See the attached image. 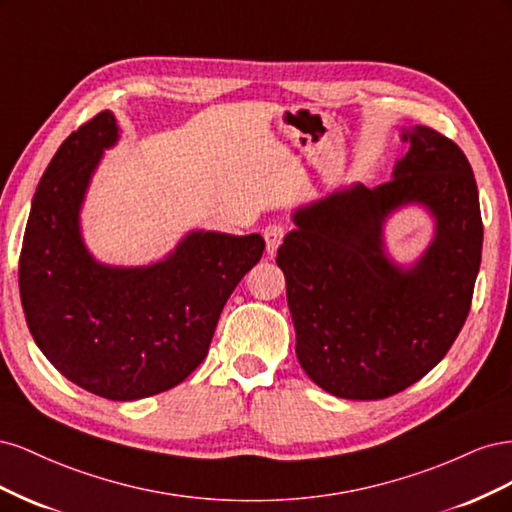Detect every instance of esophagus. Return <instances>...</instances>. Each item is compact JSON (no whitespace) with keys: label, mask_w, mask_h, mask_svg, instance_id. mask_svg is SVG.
I'll list each match as a JSON object with an SVG mask.
<instances>
[{"label":"esophagus","mask_w":512,"mask_h":512,"mask_svg":"<svg viewBox=\"0 0 512 512\" xmlns=\"http://www.w3.org/2000/svg\"><path fill=\"white\" fill-rule=\"evenodd\" d=\"M262 235H265V241H267V254L273 256L286 237V228L282 224H269L265 230H262Z\"/></svg>","instance_id":"esophagus-1"}]
</instances>
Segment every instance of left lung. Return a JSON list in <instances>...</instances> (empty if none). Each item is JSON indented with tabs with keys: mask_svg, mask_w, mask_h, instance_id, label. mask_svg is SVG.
I'll return each mask as SVG.
<instances>
[{
	"mask_svg": "<svg viewBox=\"0 0 512 512\" xmlns=\"http://www.w3.org/2000/svg\"><path fill=\"white\" fill-rule=\"evenodd\" d=\"M404 141L410 151L395 179L297 211V228L277 250L299 363L335 397L369 401L408 389L444 359L470 314L483 250L472 166L433 128L416 126ZM408 202L437 215V239L401 272L379 235L385 215Z\"/></svg>",
	"mask_w": 512,
	"mask_h": 512,
	"instance_id": "8db88e82",
	"label": "left lung"
}]
</instances>
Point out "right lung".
<instances>
[{
  "label": "right lung",
  "instance_id": "obj_1",
  "mask_svg": "<svg viewBox=\"0 0 512 512\" xmlns=\"http://www.w3.org/2000/svg\"><path fill=\"white\" fill-rule=\"evenodd\" d=\"M111 111L72 132L34 194L19 258L29 333L70 382L113 401L173 389L203 363L222 309L265 252L260 235L192 232L151 267H104L85 250L79 209Z\"/></svg>",
  "mask_w": 512,
  "mask_h": 512
}]
</instances>
